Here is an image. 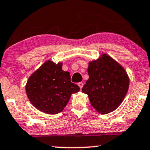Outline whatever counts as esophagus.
<instances>
[{"label": "esophagus", "instance_id": "1", "mask_svg": "<svg viewBox=\"0 0 150 150\" xmlns=\"http://www.w3.org/2000/svg\"><path fill=\"white\" fill-rule=\"evenodd\" d=\"M78 86H79L80 89H81L83 88V83L82 82H79L78 83Z\"/></svg>", "mask_w": 150, "mask_h": 150}]
</instances>
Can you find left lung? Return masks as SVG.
I'll use <instances>...</instances> for the list:
<instances>
[{
  "label": "left lung",
  "mask_w": 150,
  "mask_h": 150,
  "mask_svg": "<svg viewBox=\"0 0 150 150\" xmlns=\"http://www.w3.org/2000/svg\"><path fill=\"white\" fill-rule=\"evenodd\" d=\"M89 79L82 88L91 105L102 115L116 110L123 101L129 86L125 69L106 54L89 62Z\"/></svg>",
  "instance_id": "1"
}]
</instances>
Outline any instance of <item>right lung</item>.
I'll use <instances>...</instances> for the list:
<instances>
[{"instance_id": "add662e5", "label": "right lung", "mask_w": 150, "mask_h": 150, "mask_svg": "<svg viewBox=\"0 0 150 150\" xmlns=\"http://www.w3.org/2000/svg\"><path fill=\"white\" fill-rule=\"evenodd\" d=\"M62 62L46 61L29 77L25 90L28 98L38 110L50 115L61 112L71 96L79 87L71 81L70 73L62 69Z\"/></svg>"}]
</instances>
